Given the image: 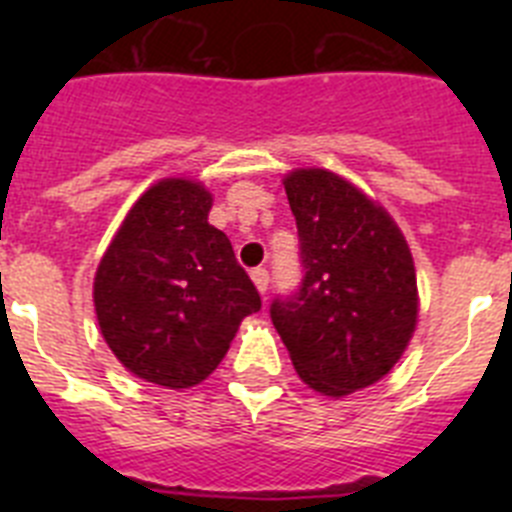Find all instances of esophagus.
Instances as JSON below:
<instances>
[{
	"label": "esophagus",
	"instance_id": "obj_1",
	"mask_svg": "<svg viewBox=\"0 0 512 512\" xmlns=\"http://www.w3.org/2000/svg\"><path fill=\"white\" fill-rule=\"evenodd\" d=\"M251 279L261 295H266V289H269V271H266L264 266H256V269L251 271Z\"/></svg>",
	"mask_w": 512,
	"mask_h": 512
}]
</instances>
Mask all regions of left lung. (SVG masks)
<instances>
[{"instance_id":"left-lung-1","label":"left lung","mask_w":512,"mask_h":512,"mask_svg":"<svg viewBox=\"0 0 512 512\" xmlns=\"http://www.w3.org/2000/svg\"><path fill=\"white\" fill-rule=\"evenodd\" d=\"M284 189L305 277L271 302V323L302 382L351 395L390 372L413 338V256L395 220L333 171L297 169Z\"/></svg>"}]
</instances>
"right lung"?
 <instances>
[{
    "instance_id": "right-lung-1",
    "label": "right lung",
    "mask_w": 512,
    "mask_h": 512,
    "mask_svg": "<svg viewBox=\"0 0 512 512\" xmlns=\"http://www.w3.org/2000/svg\"><path fill=\"white\" fill-rule=\"evenodd\" d=\"M212 194L164 179L128 212L99 261L94 307L120 364L146 382L187 390L210 377L261 297L228 235L207 223Z\"/></svg>"
}]
</instances>
